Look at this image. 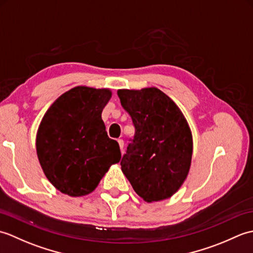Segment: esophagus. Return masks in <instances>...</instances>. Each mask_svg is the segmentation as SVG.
<instances>
[{"label":"esophagus","mask_w":253,"mask_h":253,"mask_svg":"<svg viewBox=\"0 0 253 253\" xmlns=\"http://www.w3.org/2000/svg\"><path fill=\"white\" fill-rule=\"evenodd\" d=\"M117 142H118V146H120L121 151L123 152L124 151V140H123V139H118Z\"/></svg>","instance_id":"1"}]
</instances>
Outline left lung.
Listing matches in <instances>:
<instances>
[{
	"label": "left lung",
	"instance_id": "1",
	"mask_svg": "<svg viewBox=\"0 0 253 253\" xmlns=\"http://www.w3.org/2000/svg\"><path fill=\"white\" fill-rule=\"evenodd\" d=\"M117 94L135 126V136L121 161L123 173L144 201L169 199L189 173V125L175 102L158 88L120 89Z\"/></svg>",
	"mask_w": 253,
	"mask_h": 253
}]
</instances>
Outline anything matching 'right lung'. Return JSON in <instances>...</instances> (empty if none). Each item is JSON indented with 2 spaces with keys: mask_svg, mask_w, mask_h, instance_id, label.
<instances>
[{
  "mask_svg": "<svg viewBox=\"0 0 253 253\" xmlns=\"http://www.w3.org/2000/svg\"><path fill=\"white\" fill-rule=\"evenodd\" d=\"M110 89L78 85L57 98L37 132L36 148L43 173L62 193L92 192L111 165L121 160L117 141L109 138L102 111Z\"/></svg>",
  "mask_w": 253,
  "mask_h": 253,
  "instance_id": "1",
  "label": "right lung"
}]
</instances>
